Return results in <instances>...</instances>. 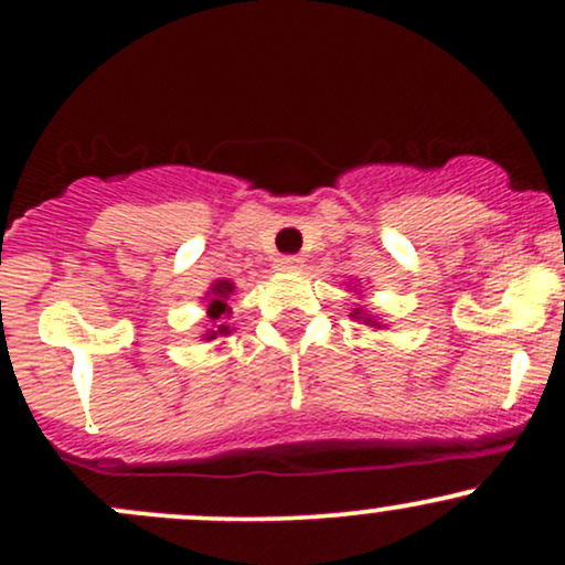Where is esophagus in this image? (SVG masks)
<instances>
[{"label": "esophagus", "mask_w": 565, "mask_h": 565, "mask_svg": "<svg viewBox=\"0 0 565 565\" xmlns=\"http://www.w3.org/2000/svg\"><path fill=\"white\" fill-rule=\"evenodd\" d=\"M276 268H278V270H287V274H295V270L302 268V257H295V255L278 257Z\"/></svg>", "instance_id": "obj_1"}]
</instances>
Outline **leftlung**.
I'll list each match as a JSON object with an SVG mask.
<instances>
[{
    "mask_svg": "<svg viewBox=\"0 0 565 565\" xmlns=\"http://www.w3.org/2000/svg\"><path fill=\"white\" fill-rule=\"evenodd\" d=\"M353 291H355V295H361L359 284H355ZM350 319L359 321V323H366V327H374V329H385V323H382V321L377 319V316L369 313V310L364 308V305H359V308H353V313H350Z\"/></svg>",
    "mask_w": 565,
    "mask_h": 565,
    "instance_id": "8db88e82",
    "label": "left lung"
}]
</instances>
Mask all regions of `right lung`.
I'll return each instance as SVG.
<instances>
[{
  "label": "right lung",
  "instance_id": "add662e5",
  "mask_svg": "<svg viewBox=\"0 0 565 565\" xmlns=\"http://www.w3.org/2000/svg\"><path fill=\"white\" fill-rule=\"evenodd\" d=\"M236 291V284L231 281V278H215V281L210 284V289L204 291V297H201V302H204V313L210 323H206L204 334H201V340L204 342H212L217 340V337H225L233 332V327H228L231 319V295Z\"/></svg>",
  "mask_w": 565,
  "mask_h": 565
}]
</instances>
